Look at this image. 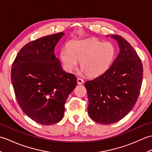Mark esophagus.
<instances>
[{
	"label": "esophagus",
	"instance_id": "esophagus-1",
	"mask_svg": "<svg viewBox=\"0 0 152 152\" xmlns=\"http://www.w3.org/2000/svg\"><path fill=\"white\" fill-rule=\"evenodd\" d=\"M77 83H78V84H82V83H83V80L82 79V78H78V79H77Z\"/></svg>",
	"mask_w": 152,
	"mask_h": 152
}]
</instances>
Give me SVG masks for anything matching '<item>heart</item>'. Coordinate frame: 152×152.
<instances>
[{
	"instance_id": "b5f03b06",
	"label": "heart",
	"mask_w": 152,
	"mask_h": 152,
	"mask_svg": "<svg viewBox=\"0 0 152 152\" xmlns=\"http://www.w3.org/2000/svg\"><path fill=\"white\" fill-rule=\"evenodd\" d=\"M115 47L111 42L96 38L73 40L68 48L60 51V58L67 71L72 72L78 66L87 76L95 77L104 73L110 66L115 56Z\"/></svg>"
}]
</instances>
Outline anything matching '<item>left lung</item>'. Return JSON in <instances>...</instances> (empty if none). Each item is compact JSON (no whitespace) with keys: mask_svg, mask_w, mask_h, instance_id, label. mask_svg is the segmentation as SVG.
<instances>
[{"mask_svg":"<svg viewBox=\"0 0 152 152\" xmlns=\"http://www.w3.org/2000/svg\"><path fill=\"white\" fill-rule=\"evenodd\" d=\"M110 37L118 43V57L104 73L85 83L89 117L104 125L119 121L133 109L143 76L141 60L131 44L119 35Z\"/></svg>","mask_w":152,"mask_h":152,"instance_id":"1","label":"left lung"}]
</instances>
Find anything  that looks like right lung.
I'll use <instances>...</instances> for the list:
<instances>
[{
  "label": "right lung",
  "instance_id": "add662e5",
  "mask_svg": "<svg viewBox=\"0 0 152 152\" xmlns=\"http://www.w3.org/2000/svg\"><path fill=\"white\" fill-rule=\"evenodd\" d=\"M64 33L31 41L19 50L11 80L16 99L28 117L45 125L62 119L64 104L76 86V78L64 72L54 54Z\"/></svg>",
  "mask_w": 152,
  "mask_h": 152
}]
</instances>
